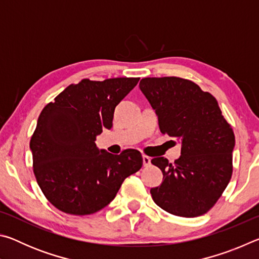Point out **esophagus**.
<instances>
[{
	"mask_svg": "<svg viewBox=\"0 0 259 259\" xmlns=\"http://www.w3.org/2000/svg\"><path fill=\"white\" fill-rule=\"evenodd\" d=\"M143 164H144V166H150L151 165V157L147 155H143Z\"/></svg>",
	"mask_w": 259,
	"mask_h": 259,
	"instance_id": "obj_1",
	"label": "esophagus"
}]
</instances>
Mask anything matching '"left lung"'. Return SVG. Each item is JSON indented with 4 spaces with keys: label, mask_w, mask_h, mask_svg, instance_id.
Wrapping results in <instances>:
<instances>
[{
    "label": "left lung",
    "mask_w": 259,
    "mask_h": 259,
    "mask_svg": "<svg viewBox=\"0 0 259 259\" xmlns=\"http://www.w3.org/2000/svg\"><path fill=\"white\" fill-rule=\"evenodd\" d=\"M162 134L182 143L174 163L154 157L163 181L151 188L152 198L166 212L198 217L211 209L229 185L233 171L234 133L211 94L176 76L145 77L139 83Z\"/></svg>",
    "instance_id": "left-lung-1"
}]
</instances>
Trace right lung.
<instances>
[{"label":"right lung","instance_id":"right-lung-1","mask_svg":"<svg viewBox=\"0 0 259 259\" xmlns=\"http://www.w3.org/2000/svg\"><path fill=\"white\" fill-rule=\"evenodd\" d=\"M138 81L83 78L42 109L29 143L33 171L43 194L60 211L76 216L99 211L124 179L142 168L139 151L114 155L95 144L104 128H112L114 109Z\"/></svg>","mask_w":259,"mask_h":259}]
</instances>
